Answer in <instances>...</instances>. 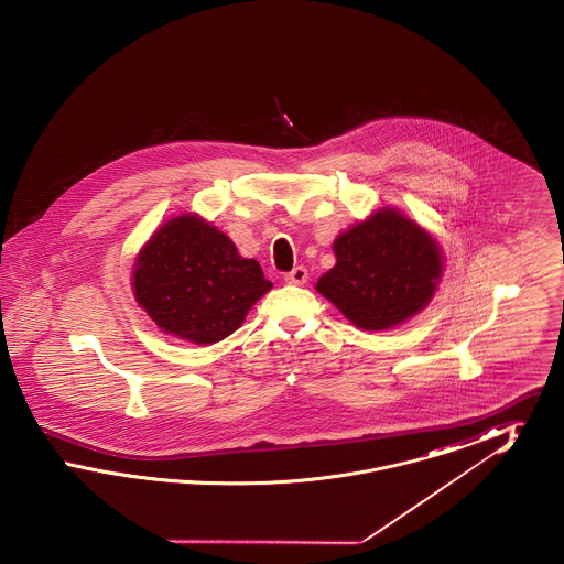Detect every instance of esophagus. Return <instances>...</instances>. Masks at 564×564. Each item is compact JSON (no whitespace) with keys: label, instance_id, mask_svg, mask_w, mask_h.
<instances>
[{"label":"esophagus","instance_id":"esophagus-1","mask_svg":"<svg viewBox=\"0 0 564 564\" xmlns=\"http://www.w3.org/2000/svg\"><path fill=\"white\" fill-rule=\"evenodd\" d=\"M306 281H308V270L304 267H295L292 272L285 274V283H290V285H304Z\"/></svg>","mask_w":564,"mask_h":564}]
</instances>
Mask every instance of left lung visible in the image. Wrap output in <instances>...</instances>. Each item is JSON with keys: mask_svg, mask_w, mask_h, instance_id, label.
Returning <instances> with one entry per match:
<instances>
[{"mask_svg": "<svg viewBox=\"0 0 564 564\" xmlns=\"http://www.w3.org/2000/svg\"><path fill=\"white\" fill-rule=\"evenodd\" d=\"M336 264L317 281L352 325L380 332L421 313L444 272L440 242L395 207H382L340 232Z\"/></svg>", "mask_w": 564, "mask_h": 564, "instance_id": "1", "label": "left lung"}]
</instances>
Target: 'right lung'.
I'll list each match as a JSON object with an SVG mask.
<instances>
[{
    "label": "right lung",
    "mask_w": 564,
    "mask_h": 564,
    "mask_svg": "<svg viewBox=\"0 0 564 564\" xmlns=\"http://www.w3.org/2000/svg\"><path fill=\"white\" fill-rule=\"evenodd\" d=\"M270 290L260 264L196 214L166 219L134 258L137 304L164 334L194 345L237 332Z\"/></svg>",
    "instance_id": "add662e5"
}]
</instances>
